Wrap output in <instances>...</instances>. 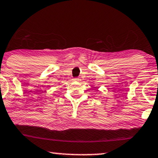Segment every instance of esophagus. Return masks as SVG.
Instances as JSON below:
<instances>
[{
  "label": "esophagus",
  "mask_w": 158,
  "mask_h": 158,
  "mask_svg": "<svg viewBox=\"0 0 158 158\" xmlns=\"http://www.w3.org/2000/svg\"><path fill=\"white\" fill-rule=\"evenodd\" d=\"M73 80H74V81H80V79L77 78V77H75V78H74Z\"/></svg>",
  "instance_id": "1"
}]
</instances>
